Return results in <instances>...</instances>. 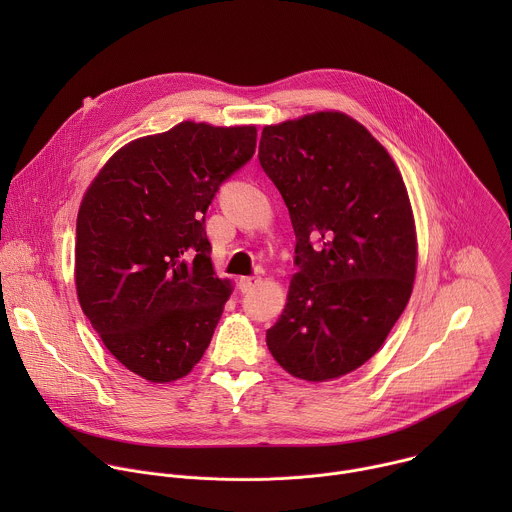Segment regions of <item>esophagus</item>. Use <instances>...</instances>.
I'll use <instances>...</instances> for the list:
<instances>
[{
  "mask_svg": "<svg viewBox=\"0 0 512 512\" xmlns=\"http://www.w3.org/2000/svg\"><path fill=\"white\" fill-rule=\"evenodd\" d=\"M261 283V277L259 275H249V277H241L239 285H241V291H251L253 287H257Z\"/></svg>",
  "mask_w": 512,
  "mask_h": 512,
  "instance_id": "34e87169",
  "label": "esophagus"
}]
</instances>
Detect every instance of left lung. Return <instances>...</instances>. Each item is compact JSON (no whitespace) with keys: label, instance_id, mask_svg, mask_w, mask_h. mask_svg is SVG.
<instances>
[{"label":"left lung","instance_id":"left-lung-1","mask_svg":"<svg viewBox=\"0 0 512 512\" xmlns=\"http://www.w3.org/2000/svg\"><path fill=\"white\" fill-rule=\"evenodd\" d=\"M259 162L289 210L300 267L269 352L296 379L344 377L377 354L411 298L417 233L403 176L340 111L265 125Z\"/></svg>","mask_w":512,"mask_h":512}]
</instances>
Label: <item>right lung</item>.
Here are the masks:
<instances>
[{
	"label": "right lung",
	"mask_w": 512,
	"mask_h": 512,
	"mask_svg": "<svg viewBox=\"0 0 512 512\" xmlns=\"http://www.w3.org/2000/svg\"><path fill=\"white\" fill-rule=\"evenodd\" d=\"M255 141V125L182 121L125 143L83 196L79 304L107 350L145 381L186 377L233 294L214 273L204 214Z\"/></svg>",
	"instance_id": "obj_1"
}]
</instances>
